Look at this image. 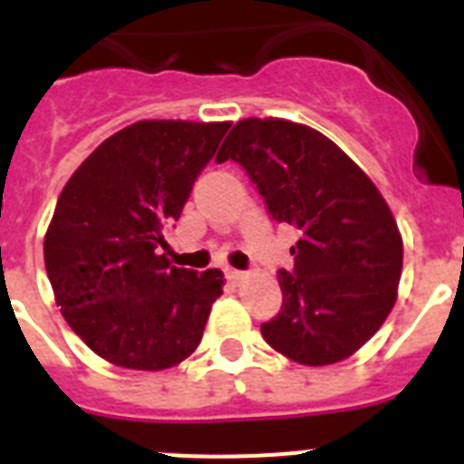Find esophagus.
<instances>
[{
    "label": "esophagus",
    "instance_id": "obj_1",
    "mask_svg": "<svg viewBox=\"0 0 464 464\" xmlns=\"http://www.w3.org/2000/svg\"><path fill=\"white\" fill-rule=\"evenodd\" d=\"M225 275H227V279L232 281V284H239V281L244 279V272H241V270H232V267H227V270H225Z\"/></svg>",
    "mask_w": 464,
    "mask_h": 464
}]
</instances>
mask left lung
Listing matches in <instances>:
<instances>
[{"instance_id":"left-lung-1","label":"left lung","mask_w":464,"mask_h":464,"mask_svg":"<svg viewBox=\"0 0 464 464\" xmlns=\"http://www.w3.org/2000/svg\"><path fill=\"white\" fill-rule=\"evenodd\" d=\"M239 164L275 223L298 229L279 270L281 310L260 326L267 345L326 366L373 338L397 300L403 244L390 206L334 140L281 119H244L216 161Z\"/></svg>"}]
</instances>
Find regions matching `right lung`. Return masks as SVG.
I'll list each match as a JSON object with an SVG mask.
<instances>
[{"label": "right lung", "instance_id": "obj_1", "mask_svg": "<svg viewBox=\"0 0 464 464\" xmlns=\"http://www.w3.org/2000/svg\"><path fill=\"white\" fill-rule=\"evenodd\" d=\"M227 129L138 121L63 188L44 239L46 275L65 322L105 362L164 371L201 343L223 272L171 267L160 248Z\"/></svg>", "mask_w": 464, "mask_h": 464}]
</instances>
